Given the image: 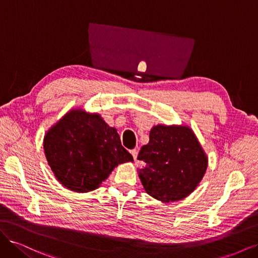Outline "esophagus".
Masks as SVG:
<instances>
[{
    "instance_id": "1",
    "label": "esophagus",
    "mask_w": 258,
    "mask_h": 258,
    "mask_svg": "<svg viewBox=\"0 0 258 258\" xmlns=\"http://www.w3.org/2000/svg\"><path fill=\"white\" fill-rule=\"evenodd\" d=\"M130 154L132 155V157H134V159L136 160V159H137V156H138V150H136V148H134V150L130 151Z\"/></svg>"
}]
</instances>
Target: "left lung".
Segmentation results:
<instances>
[{"label":"left lung","instance_id":"left-lung-1","mask_svg":"<svg viewBox=\"0 0 258 258\" xmlns=\"http://www.w3.org/2000/svg\"><path fill=\"white\" fill-rule=\"evenodd\" d=\"M138 159L144 162L138 174L145 191L162 202L190 195L208 168L207 154L194 131L176 124L154 126L150 142L141 147Z\"/></svg>","mask_w":258,"mask_h":258}]
</instances>
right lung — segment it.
<instances>
[{
  "instance_id": "add662e5",
  "label": "right lung",
  "mask_w": 258,
  "mask_h": 258,
  "mask_svg": "<svg viewBox=\"0 0 258 258\" xmlns=\"http://www.w3.org/2000/svg\"><path fill=\"white\" fill-rule=\"evenodd\" d=\"M44 153L53 175L75 192L97 189L120 163L134 161L116 128L98 113L73 108L44 137Z\"/></svg>"
}]
</instances>
